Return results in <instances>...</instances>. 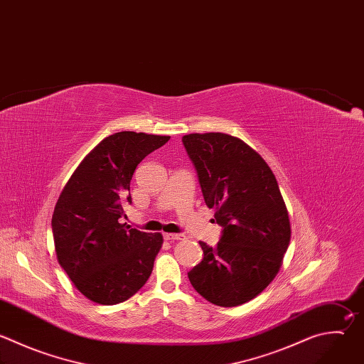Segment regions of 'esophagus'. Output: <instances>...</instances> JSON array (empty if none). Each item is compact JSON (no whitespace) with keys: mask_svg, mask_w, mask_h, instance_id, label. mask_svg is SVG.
<instances>
[{"mask_svg":"<svg viewBox=\"0 0 364 364\" xmlns=\"http://www.w3.org/2000/svg\"><path fill=\"white\" fill-rule=\"evenodd\" d=\"M164 238L167 241H176V240H184L183 234H176V232H164Z\"/></svg>","mask_w":364,"mask_h":364,"instance_id":"1","label":"esophagus"}]
</instances>
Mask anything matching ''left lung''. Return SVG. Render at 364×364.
<instances>
[{
	"label": "left lung",
	"instance_id": "left-lung-1",
	"mask_svg": "<svg viewBox=\"0 0 364 364\" xmlns=\"http://www.w3.org/2000/svg\"><path fill=\"white\" fill-rule=\"evenodd\" d=\"M183 144L198 173L204 201L223 227L217 246H200L204 257L188 279L215 306L234 307L259 296L277 276L291 224L277 180L263 157L224 133H194Z\"/></svg>",
	"mask_w": 364,
	"mask_h": 364
}]
</instances>
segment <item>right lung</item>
<instances>
[{"label":"right lung","instance_id":"1","mask_svg":"<svg viewBox=\"0 0 364 364\" xmlns=\"http://www.w3.org/2000/svg\"><path fill=\"white\" fill-rule=\"evenodd\" d=\"M170 140L121 132L100 141L64 186L51 225L60 266L88 300L112 306L134 296L149 280L163 246L161 232L132 228L119 218L132 203L137 166Z\"/></svg>","mask_w":364,"mask_h":364}]
</instances>
